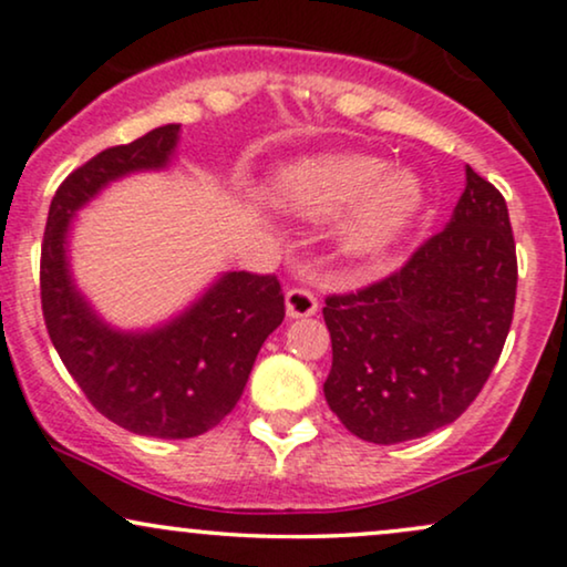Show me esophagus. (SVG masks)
Wrapping results in <instances>:
<instances>
[{"label":"esophagus","mask_w":567,"mask_h":567,"mask_svg":"<svg viewBox=\"0 0 567 567\" xmlns=\"http://www.w3.org/2000/svg\"><path fill=\"white\" fill-rule=\"evenodd\" d=\"M318 312V297L310 289H295L286 291V316L289 318H310Z\"/></svg>","instance_id":"esophagus-1"}]
</instances>
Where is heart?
Returning <instances> with one entry per match:
<instances>
[{
    "mask_svg": "<svg viewBox=\"0 0 567 567\" xmlns=\"http://www.w3.org/2000/svg\"><path fill=\"white\" fill-rule=\"evenodd\" d=\"M272 197L302 218H339L337 236L349 255L373 257L394 247L425 207V186L410 167H386L381 157L339 152L299 159L278 173Z\"/></svg>",
    "mask_w": 567,
    "mask_h": 567,
    "instance_id": "heart-1",
    "label": "heart"
}]
</instances>
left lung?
I'll return each instance as SVG.
<instances>
[{
    "label": "left lung",
    "mask_w": 567,
    "mask_h": 567,
    "mask_svg": "<svg viewBox=\"0 0 567 567\" xmlns=\"http://www.w3.org/2000/svg\"><path fill=\"white\" fill-rule=\"evenodd\" d=\"M515 289L505 197L467 165L444 230L383 281L326 299L328 408L373 444L410 442L454 423L497 365Z\"/></svg>",
    "instance_id": "8db88e82"
}]
</instances>
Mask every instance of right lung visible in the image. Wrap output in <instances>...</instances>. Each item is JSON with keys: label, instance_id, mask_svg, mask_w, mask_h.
<instances>
[{"label": "right lung", "instance_id": "add662e5", "mask_svg": "<svg viewBox=\"0 0 567 567\" xmlns=\"http://www.w3.org/2000/svg\"><path fill=\"white\" fill-rule=\"evenodd\" d=\"M178 131L159 125L75 167L52 197L41 244V310L68 373L104 417L157 439H192L218 425L286 316L278 278L247 270L220 276L178 318L150 331L107 326L75 289L68 262L73 215L113 181L167 167Z\"/></svg>", "mask_w": 567, "mask_h": 567}]
</instances>
